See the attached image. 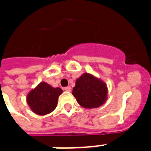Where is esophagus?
Wrapping results in <instances>:
<instances>
[{"mask_svg":"<svg viewBox=\"0 0 151 151\" xmlns=\"http://www.w3.org/2000/svg\"><path fill=\"white\" fill-rule=\"evenodd\" d=\"M64 90H65L66 92H71V87L70 86H67V87L64 88Z\"/></svg>","mask_w":151,"mask_h":151,"instance_id":"34e87169","label":"esophagus"}]
</instances>
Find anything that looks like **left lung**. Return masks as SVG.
<instances>
[{"mask_svg":"<svg viewBox=\"0 0 151 151\" xmlns=\"http://www.w3.org/2000/svg\"><path fill=\"white\" fill-rule=\"evenodd\" d=\"M108 88L106 83L89 73H83L76 80L72 94L82 107L97 108L107 100Z\"/></svg>","mask_w":151,"mask_h":151,"instance_id":"left-lung-1","label":"left lung"}]
</instances>
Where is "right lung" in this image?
Masks as SVG:
<instances>
[{"label": "right lung", "mask_w": 151, "mask_h": 151, "mask_svg": "<svg viewBox=\"0 0 151 151\" xmlns=\"http://www.w3.org/2000/svg\"><path fill=\"white\" fill-rule=\"evenodd\" d=\"M63 93L60 88H54L41 81L28 93L27 103L36 114L46 115L56 108L59 96Z\"/></svg>", "instance_id": "right-lung-1"}]
</instances>
